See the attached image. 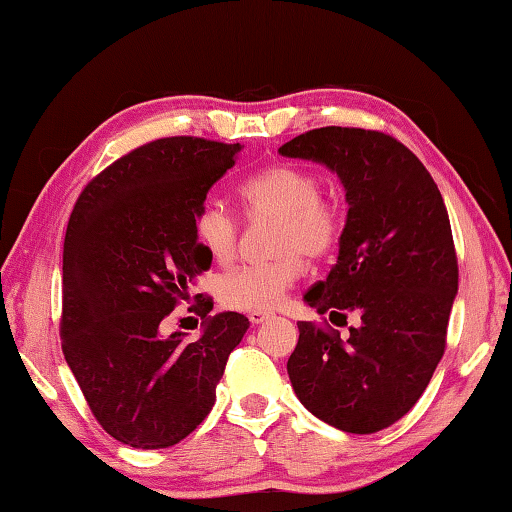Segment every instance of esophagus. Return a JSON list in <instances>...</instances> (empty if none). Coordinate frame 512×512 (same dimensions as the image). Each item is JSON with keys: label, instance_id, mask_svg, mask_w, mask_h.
<instances>
[{"label": "esophagus", "instance_id": "obj_1", "mask_svg": "<svg viewBox=\"0 0 512 512\" xmlns=\"http://www.w3.org/2000/svg\"><path fill=\"white\" fill-rule=\"evenodd\" d=\"M248 318L253 325H259V323H264L266 318H271V314H268V311H250Z\"/></svg>", "mask_w": 512, "mask_h": 512}]
</instances>
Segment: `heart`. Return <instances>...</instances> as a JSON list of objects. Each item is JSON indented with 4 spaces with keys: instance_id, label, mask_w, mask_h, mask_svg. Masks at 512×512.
<instances>
[{
    "instance_id": "b5f03b06",
    "label": "heart",
    "mask_w": 512,
    "mask_h": 512,
    "mask_svg": "<svg viewBox=\"0 0 512 512\" xmlns=\"http://www.w3.org/2000/svg\"><path fill=\"white\" fill-rule=\"evenodd\" d=\"M239 196L250 221L275 219L271 250L277 255L223 275L219 298L225 307L239 311L273 309L302 275V255L318 259L339 246L345 228L343 207L336 198L320 194L314 171L289 162L250 176ZM194 235L216 264L235 259L239 221L219 198L207 196L198 203Z\"/></svg>"
}]
</instances>
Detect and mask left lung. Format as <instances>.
Masks as SVG:
<instances>
[{"instance_id":"obj_1","label":"left lung","mask_w":512,"mask_h":512,"mask_svg":"<svg viewBox=\"0 0 512 512\" xmlns=\"http://www.w3.org/2000/svg\"><path fill=\"white\" fill-rule=\"evenodd\" d=\"M339 173L348 221L339 257L305 293L334 325L300 320L287 370L307 409L348 433H375L409 413L447 345L458 259L447 207L418 155L363 128H314L280 146Z\"/></svg>"}]
</instances>
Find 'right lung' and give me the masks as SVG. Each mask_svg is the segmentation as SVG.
Masks as SVG:
<instances>
[{"instance_id":"obj_1","label":"right lung","mask_w":512,"mask_h":512,"mask_svg":"<svg viewBox=\"0 0 512 512\" xmlns=\"http://www.w3.org/2000/svg\"><path fill=\"white\" fill-rule=\"evenodd\" d=\"M241 151L203 137H162L94 176L69 216L60 339L97 422L119 443L162 449L187 438L216 400L230 352L248 329L237 311L207 316L203 336H162L189 282L212 266L194 212Z\"/></svg>"}]
</instances>
